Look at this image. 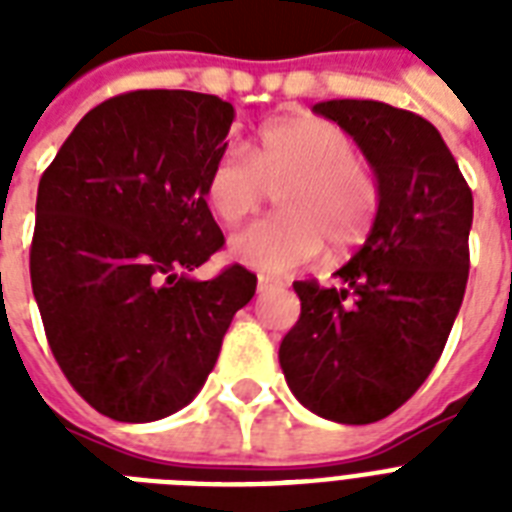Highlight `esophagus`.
Here are the masks:
<instances>
[{
  "instance_id": "obj_1",
  "label": "esophagus",
  "mask_w": 512,
  "mask_h": 512,
  "mask_svg": "<svg viewBox=\"0 0 512 512\" xmlns=\"http://www.w3.org/2000/svg\"><path fill=\"white\" fill-rule=\"evenodd\" d=\"M273 289H281V281L268 279V276H260V279H257V292H260V295H265V292H273Z\"/></svg>"
}]
</instances>
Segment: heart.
I'll return each mask as SVG.
<instances>
[{"label":"heart","instance_id":"obj_1","mask_svg":"<svg viewBox=\"0 0 512 512\" xmlns=\"http://www.w3.org/2000/svg\"><path fill=\"white\" fill-rule=\"evenodd\" d=\"M279 193L284 215L263 220L231 239L236 263L268 276H284L321 255L358 247L380 212V177L353 138L329 119L295 114L265 124L252 154L225 151L207 172L204 199L212 215L236 225Z\"/></svg>","mask_w":512,"mask_h":512}]
</instances>
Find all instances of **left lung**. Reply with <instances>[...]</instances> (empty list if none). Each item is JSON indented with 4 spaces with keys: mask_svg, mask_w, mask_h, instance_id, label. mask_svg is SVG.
Segmentation results:
<instances>
[{
    "mask_svg": "<svg viewBox=\"0 0 512 512\" xmlns=\"http://www.w3.org/2000/svg\"><path fill=\"white\" fill-rule=\"evenodd\" d=\"M313 111L356 140L382 201L340 287L295 281L300 319L281 340L289 390L324 420L369 425L406 404L441 358L468 284L470 193L441 132L380 100Z\"/></svg>",
    "mask_w": 512,
    "mask_h": 512,
    "instance_id": "left-lung-1",
    "label": "left lung"
}]
</instances>
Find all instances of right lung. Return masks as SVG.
Returning <instances> with one entry per match:
<instances>
[{
  "label": "right lung",
  "instance_id": "1",
  "mask_svg": "<svg viewBox=\"0 0 512 512\" xmlns=\"http://www.w3.org/2000/svg\"><path fill=\"white\" fill-rule=\"evenodd\" d=\"M233 106L188 90H135L76 124L36 193L31 289L44 335L79 396L119 422L191 404L257 276L228 265L204 199Z\"/></svg>",
  "mask_w": 512,
  "mask_h": 512
}]
</instances>
